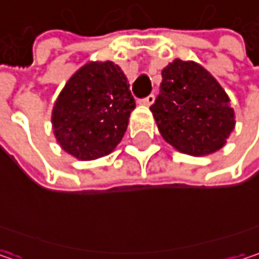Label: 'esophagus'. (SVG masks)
<instances>
[{"label":"esophagus","mask_w":259,"mask_h":259,"mask_svg":"<svg viewBox=\"0 0 259 259\" xmlns=\"http://www.w3.org/2000/svg\"><path fill=\"white\" fill-rule=\"evenodd\" d=\"M153 103H154V96L153 94L141 100V105H144V106H151Z\"/></svg>","instance_id":"obj_1"}]
</instances>
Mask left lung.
Instances as JSON below:
<instances>
[{
    "label": "left lung",
    "instance_id": "1",
    "mask_svg": "<svg viewBox=\"0 0 259 259\" xmlns=\"http://www.w3.org/2000/svg\"><path fill=\"white\" fill-rule=\"evenodd\" d=\"M150 109L162 138L195 157L221 150L235 127L228 94L195 61L176 58L162 70L160 94Z\"/></svg>",
    "mask_w": 259,
    "mask_h": 259
}]
</instances>
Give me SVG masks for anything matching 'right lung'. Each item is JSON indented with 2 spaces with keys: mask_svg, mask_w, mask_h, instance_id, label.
<instances>
[{
  "mask_svg": "<svg viewBox=\"0 0 259 259\" xmlns=\"http://www.w3.org/2000/svg\"><path fill=\"white\" fill-rule=\"evenodd\" d=\"M118 64L88 61L66 82L52 109L60 147L78 160H96L115 150L124 136L135 99Z\"/></svg>",
  "mask_w": 259,
  "mask_h": 259,
  "instance_id": "obj_1",
  "label": "right lung"
}]
</instances>
